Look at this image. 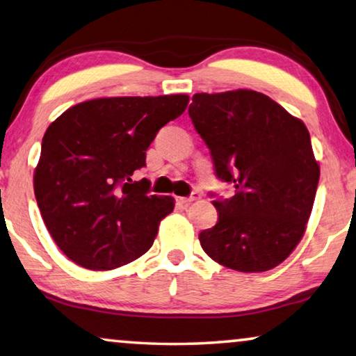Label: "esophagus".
Masks as SVG:
<instances>
[{"label": "esophagus", "instance_id": "esophagus-1", "mask_svg": "<svg viewBox=\"0 0 356 356\" xmlns=\"http://www.w3.org/2000/svg\"><path fill=\"white\" fill-rule=\"evenodd\" d=\"M200 198H201L200 191H193V193H191L190 196H187V198H177V202H180V204H184V206H188L190 202H193V201L200 200Z\"/></svg>", "mask_w": 356, "mask_h": 356}]
</instances>
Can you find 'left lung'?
Listing matches in <instances>:
<instances>
[{
    "label": "left lung",
    "mask_w": 356,
    "mask_h": 356,
    "mask_svg": "<svg viewBox=\"0 0 356 356\" xmlns=\"http://www.w3.org/2000/svg\"><path fill=\"white\" fill-rule=\"evenodd\" d=\"M188 114L211 150L218 179L234 187L216 200V227L200 233L213 261L263 273L300 244L320 179L309 131L300 118L255 90L196 93Z\"/></svg>",
    "instance_id": "1"
}]
</instances>
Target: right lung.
<instances>
[{
    "label": "right lung",
    "instance_id": "add662e5",
    "mask_svg": "<svg viewBox=\"0 0 356 356\" xmlns=\"http://www.w3.org/2000/svg\"><path fill=\"white\" fill-rule=\"evenodd\" d=\"M188 95L83 101L50 123L35 168V195L55 244L76 264L120 268L147 252L172 196L149 195L145 150L184 114Z\"/></svg>",
    "mask_w": 356,
    "mask_h": 356
}]
</instances>
